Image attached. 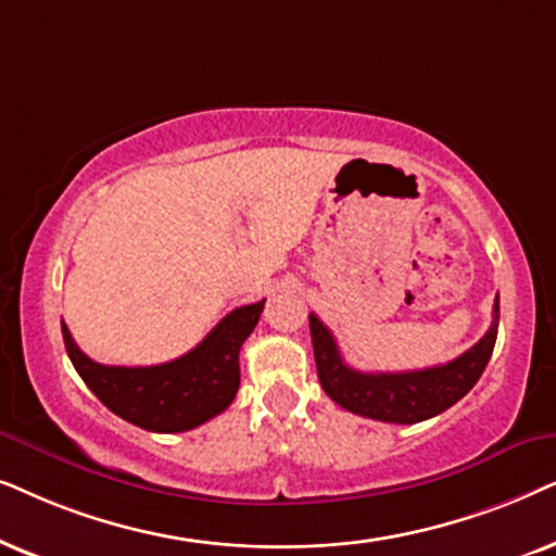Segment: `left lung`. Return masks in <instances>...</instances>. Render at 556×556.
I'll return each instance as SVG.
<instances>
[{
  "mask_svg": "<svg viewBox=\"0 0 556 556\" xmlns=\"http://www.w3.org/2000/svg\"><path fill=\"white\" fill-rule=\"evenodd\" d=\"M317 379L325 394L343 409L361 417L391 421V425H417L438 417L476 387L480 374L491 361L495 336H498V298L493 305V323L483 338L470 351L457 355L442 366L421 368L402 374H364L345 366L340 358L332 332L315 313L309 315Z\"/></svg>",
  "mask_w": 556,
  "mask_h": 556,
  "instance_id": "8db88e82",
  "label": "left lung"
}]
</instances>
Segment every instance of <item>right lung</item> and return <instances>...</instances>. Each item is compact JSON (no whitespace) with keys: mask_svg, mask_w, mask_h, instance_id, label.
Masks as SVG:
<instances>
[{"mask_svg":"<svg viewBox=\"0 0 556 556\" xmlns=\"http://www.w3.org/2000/svg\"><path fill=\"white\" fill-rule=\"evenodd\" d=\"M262 309L264 300L236 307L192 351L160 366L96 364L76 345L65 323L63 343L86 387L116 417L147 432H188L233 402L241 383V345L256 328Z\"/></svg>","mask_w":556,"mask_h":556,"instance_id":"right-lung-1","label":"right lung"}]
</instances>
